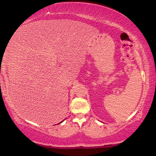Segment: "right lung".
I'll use <instances>...</instances> for the list:
<instances>
[{"instance_id":"1","label":"right lung","mask_w":156,"mask_h":156,"mask_svg":"<svg viewBox=\"0 0 156 156\" xmlns=\"http://www.w3.org/2000/svg\"><path fill=\"white\" fill-rule=\"evenodd\" d=\"M62 122H63V120ZM60 122V123H61V122ZM60 123H58V124H60Z\"/></svg>"}]
</instances>
